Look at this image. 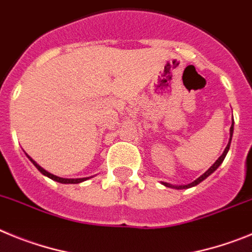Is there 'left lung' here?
Segmentation results:
<instances>
[{
    "label": "left lung",
    "mask_w": 252,
    "mask_h": 252,
    "mask_svg": "<svg viewBox=\"0 0 252 252\" xmlns=\"http://www.w3.org/2000/svg\"><path fill=\"white\" fill-rule=\"evenodd\" d=\"M232 133H233V122H232V126H231V128H230V140H228V144H227V147H226V148H225V151H223V153H222V156H221V157L219 158V159L216 160V162L214 163V164L211 165L210 168H208V171H206L205 173L202 174V176H201V177H198V178H197V180L194 181V182L189 183V185H187V186H172V185H169V183H164V182H163V185H164L165 187H172V188H178V189H182V188H189V187H193V186L198 185L199 182H202V181L205 180V178H207V177L210 176L211 173H214V172L216 171L217 168H219V167H220V164H221V163L223 162V159H225V157H226V154H227L228 149H230L231 139H232Z\"/></svg>",
    "instance_id": "obj_1"
}]
</instances>
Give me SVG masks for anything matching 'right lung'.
<instances>
[{"instance_id":"right-lung-1","label":"right lung","mask_w":252,"mask_h":252,"mask_svg":"<svg viewBox=\"0 0 252 252\" xmlns=\"http://www.w3.org/2000/svg\"><path fill=\"white\" fill-rule=\"evenodd\" d=\"M27 156V154H26ZM27 157H29V159L31 160V162L33 163V165H35L36 168L38 169V171L41 172L42 174H44V176H46V177H49V178H51V180H54V181H56V182H59V183H80V182H83V181H85V180H88V178H74V180H72V178H61V177H58V176H54V174H51V173H49V172L47 171H45L44 168H42V167H40V165L37 164V163L35 162V160L32 159V158L30 157V156H27Z\"/></svg>"}]
</instances>
